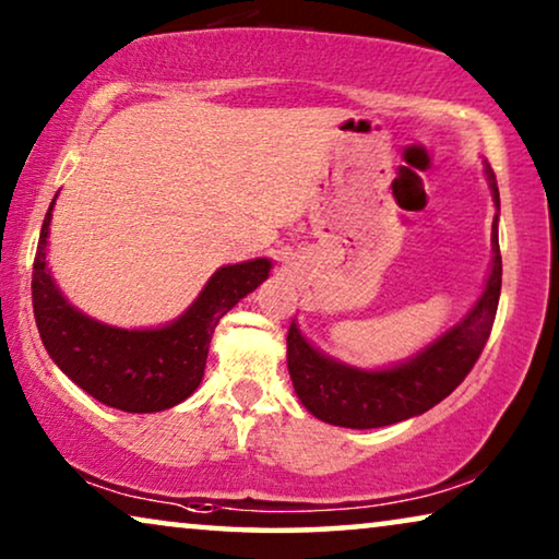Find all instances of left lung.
<instances>
[{
	"label": "left lung",
	"instance_id": "1",
	"mask_svg": "<svg viewBox=\"0 0 559 559\" xmlns=\"http://www.w3.org/2000/svg\"><path fill=\"white\" fill-rule=\"evenodd\" d=\"M493 201L499 205V188L491 167L486 170ZM499 218V216H496ZM493 218V264L484 295L461 323L409 358L407 364L384 371H361L318 354L297 325L287 333V369L300 402L328 425L371 430L409 419L432 409L445 400L478 361L491 335L501 295V251Z\"/></svg>",
	"mask_w": 559,
	"mask_h": 559
}]
</instances>
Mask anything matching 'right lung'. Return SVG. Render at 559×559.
Returning <instances> with one entry per match:
<instances>
[{
	"label": "right lung",
	"mask_w": 559,
	"mask_h": 559,
	"mask_svg": "<svg viewBox=\"0 0 559 559\" xmlns=\"http://www.w3.org/2000/svg\"><path fill=\"white\" fill-rule=\"evenodd\" d=\"M52 203L33 264V310L45 350L68 379L106 407L159 412L188 400L203 379L218 320L270 277V259L221 266L186 316L170 325L155 331L111 328L71 308L50 277L45 247Z\"/></svg>",
	"instance_id": "1"
}]
</instances>
